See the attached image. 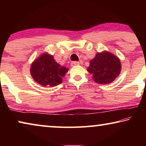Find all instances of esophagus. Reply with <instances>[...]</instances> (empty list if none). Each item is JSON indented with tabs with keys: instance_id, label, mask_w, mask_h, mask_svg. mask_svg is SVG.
<instances>
[{
	"instance_id": "1",
	"label": "esophagus",
	"mask_w": 146,
	"mask_h": 146,
	"mask_svg": "<svg viewBox=\"0 0 146 146\" xmlns=\"http://www.w3.org/2000/svg\"><path fill=\"white\" fill-rule=\"evenodd\" d=\"M79 64H80L79 62H76V61L72 62V63H71L72 66H77V65H79Z\"/></svg>"
}]
</instances>
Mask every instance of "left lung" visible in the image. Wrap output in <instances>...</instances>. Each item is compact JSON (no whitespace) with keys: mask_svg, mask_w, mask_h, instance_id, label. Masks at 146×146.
I'll return each instance as SVG.
<instances>
[{"mask_svg":"<svg viewBox=\"0 0 146 146\" xmlns=\"http://www.w3.org/2000/svg\"><path fill=\"white\" fill-rule=\"evenodd\" d=\"M87 70L96 82L107 84L114 80L120 74V60L109 52H98L90 62Z\"/></svg>","mask_w":146,"mask_h":146,"instance_id":"obj_1","label":"left lung"}]
</instances>
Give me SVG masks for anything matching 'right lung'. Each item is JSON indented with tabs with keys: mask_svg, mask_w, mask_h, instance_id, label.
<instances>
[{
	"mask_svg": "<svg viewBox=\"0 0 146 146\" xmlns=\"http://www.w3.org/2000/svg\"><path fill=\"white\" fill-rule=\"evenodd\" d=\"M68 71L54 59L53 56L44 53L35 60L31 67V74L35 82L43 86H56L62 82V78Z\"/></svg>",
	"mask_w": 146,
	"mask_h": 146,
	"instance_id": "obj_1",
	"label": "right lung"
}]
</instances>
